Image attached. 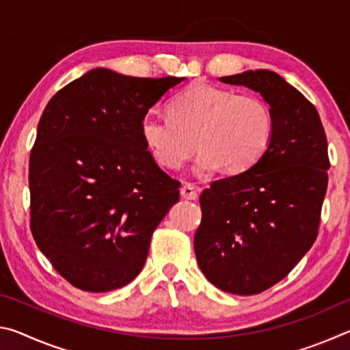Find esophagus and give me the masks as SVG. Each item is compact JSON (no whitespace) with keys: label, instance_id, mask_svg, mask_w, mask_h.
<instances>
[{"label":"esophagus","instance_id":"obj_1","mask_svg":"<svg viewBox=\"0 0 350 350\" xmlns=\"http://www.w3.org/2000/svg\"><path fill=\"white\" fill-rule=\"evenodd\" d=\"M199 194V188H196L193 183H185L180 189V196L187 200H196Z\"/></svg>","mask_w":350,"mask_h":350}]
</instances>
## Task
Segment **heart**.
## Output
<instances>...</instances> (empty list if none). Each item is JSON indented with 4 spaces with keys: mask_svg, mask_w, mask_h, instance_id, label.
Returning <instances> with one entry per match:
<instances>
[{
    "mask_svg": "<svg viewBox=\"0 0 350 350\" xmlns=\"http://www.w3.org/2000/svg\"><path fill=\"white\" fill-rule=\"evenodd\" d=\"M142 135L152 157L177 170L198 150L196 173L210 176L224 168L238 174L253 168L273 139V114L262 98L194 83L170 103V116L148 112Z\"/></svg>",
    "mask_w": 350,
    "mask_h": 350,
    "instance_id": "heart-1",
    "label": "heart"
}]
</instances>
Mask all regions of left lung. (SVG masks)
I'll return each mask as SVG.
<instances>
[{"instance_id":"1","label":"left lung","mask_w":350,"mask_h":350,"mask_svg":"<svg viewBox=\"0 0 350 350\" xmlns=\"http://www.w3.org/2000/svg\"><path fill=\"white\" fill-rule=\"evenodd\" d=\"M219 80L260 94L273 114V139L253 168L200 194L194 253L213 286L254 295L286 278L317 239L327 139L315 106L276 72L245 70Z\"/></svg>"}]
</instances>
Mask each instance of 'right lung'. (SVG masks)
Instances as JSON below:
<instances>
[{"label": "right lung", "instance_id": "right-lung-1", "mask_svg": "<svg viewBox=\"0 0 350 350\" xmlns=\"http://www.w3.org/2000/svg\"><path fill=\"white\" fill-rule=\"evenodd\" d=\"M183 80L97 68L46 105L29 161L31 230L74 287L109 292L144 269L180 183L148 151L142 118Z\"/></svg>", "mask_w": 350, "mask_h": 350}]
</instances>
